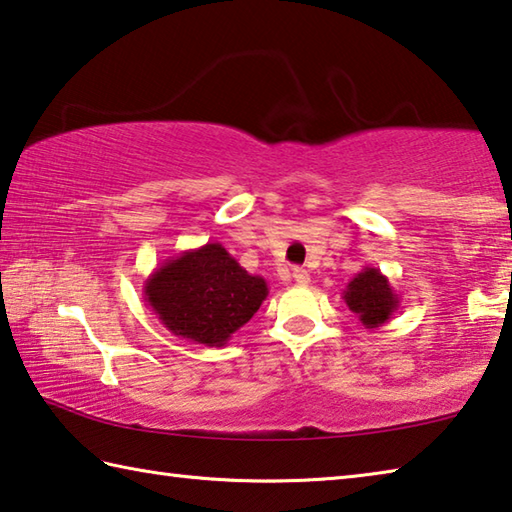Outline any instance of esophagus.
<instances>
[{
  "label": "esophagus",
  "instance_id": "obj_1",
  "mask_svg": "<svg viewBox=\"0 0 512 512\" xmlns=\"http://www.w3.org/2000/svg\"><path fill=\"white\" fill-rule=\"evenodd\" d=\"M293 280L300 284V286H309L311 275H309V271H306V268L297 266V268H293Z\"/></svg>",
  "mask_w": 512,
  "mask_h": 512
}]
</instances>
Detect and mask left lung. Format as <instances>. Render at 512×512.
I'll use <instances>...</instances> for the list:
<instances>
[{"instance_id": "8db88e82", "label": "left lung", "mask_w": 512, "mask_h": 512, "mask_svg": "<svg viewBox=\"0 0 512 512\" xmlns=\"http://www.w3.org/2000/svg\"><path fill=\"white\" fill-rule=\"evenodd\" d=\"M342 300L351 313L358 315L365 329H378L392 320V315L401 306V297L394 293L387 277L374 266H365L353 275L347 288L342 291Z\"/></svg>"}]
</instances>
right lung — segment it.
<instances>
[{"label":"right lung","instance_id":"right-lung-1","mask_svg":"<svg viewBox=\"0 0 512 512\" xmlns=\"http://www.w3.org/2000/svg\"><path fill=\"white\" fill-rule=\"evenodd\" d=\"M143 295L176 338L224 347L262 306L268 284L239 266L224 246L208 241L154 268Z\"/></svg>","mask_w":512,"mask_h":512}]
</instances>
